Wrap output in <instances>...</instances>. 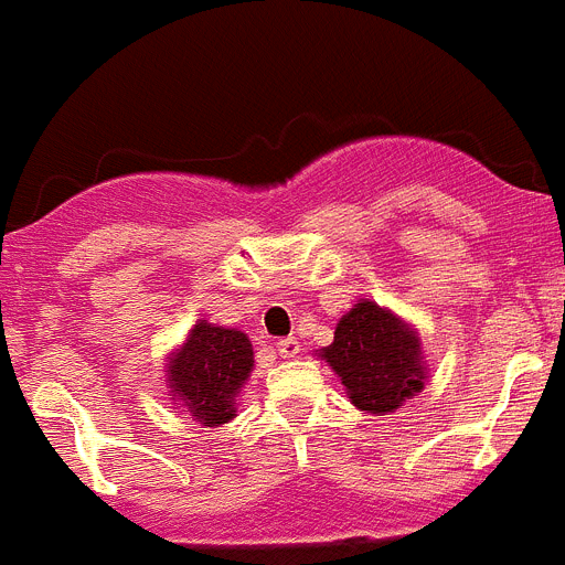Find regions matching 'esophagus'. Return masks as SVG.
<instances>
[{
	"label": "esophagus",
	"mask_w": 565,
	"mask_h": 565,
	"mask_svg": "<svg viewBox=\"0 0 565 565\" xmlns=\"http://www.w3.org/2000/svg\"><path fill=\"white\" fill-rule=\"evenodd\" d=\"M274 351H277L282 359H291V356H297V353H299V342H297V339H294V337L279 339L277 348H274Z\"/></svg>",
	"instance_id": "obj_1"
}]
</instances>
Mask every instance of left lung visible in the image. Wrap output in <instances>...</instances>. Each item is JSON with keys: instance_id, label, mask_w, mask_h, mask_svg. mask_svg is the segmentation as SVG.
<instances>
[{"instance_id": "8db88e82", "label": "left lung", "mask_w": 565, "mask_h": 565, "mask_svg": "<svg viewBox=\"0 0 565 565\" xmlns=\"http://www.w3.org/2000/svg\"><path fill=\"white\" fill-rule=\"evenodd\" d=\"M328 362L356 411L391 416L427 382L416 326L373 299H359L337 322L333 342L317 353Z\"/></svg>"}]
</instances>
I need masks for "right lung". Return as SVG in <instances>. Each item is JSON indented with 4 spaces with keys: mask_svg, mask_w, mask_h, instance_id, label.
Masks as SVG:
<instances>
[{
    "mask_svg": "<svg viewBox=\"0 0 565 565\" xmlns=\"http://www.w3.org/2000/svg\"><path fill=\"white\" fill-rule=\"evenodd\" d=\"M254 371L252 339L237 328L198 319L174 351H169L167 396L178 411L203 427H221L237 416V396Z\"/></svg>",
    "mask_w": 565,
    "mask_h": 565,
    "instance_id": "1",
    "label": "right lung"
}]
</instances>
